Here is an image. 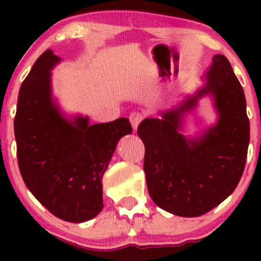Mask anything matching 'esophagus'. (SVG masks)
I'll return each instance as SVG.
<instances>
[{
    "instance_id": "34e87169",
    "label": "esophagus",
    "mask_w": 261,
    "mask_h": 261,
    "mask_svg": "<svg viewBox=\"0 0 261 261\" xmlns=\"http://www.w3.org/2000/svg\"><path fill=\"white\" fill-rule=\"evenodd\" d=\"M142 120V114L141 113H132L130 116H129V121L132 123V127H133L134 130L138 129V126L139 123L141 122Z\"/></svg>"
}]
</instances>
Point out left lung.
<instances>
[{
    "label": "left lung",
    "mask_w": 261,
    "mask_h": 261,
    "mask_svg": "<svg viewBox=\"0 0 261 261\" xmlns=\"http://www.w3.org/2000/svg\"><path fill=\"white\" fill-rule=\"evenodd\" d=\"M201 80L194 94L138 127L149 196L159 208L181 217L204 215L235 190L249 144L244 89L226 57L214 56ZM204 97L212 101L216 122L185 136L186 116Z\"/></svg>",
    "instance_id": "1"
}]
</instances>
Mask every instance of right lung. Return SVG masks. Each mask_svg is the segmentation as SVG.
Returning <instances> with one entry per match:
<instances>
[{
    "label": "right lung",
    "mask_w": 261,
    "mask_h": 261,
    "mask_svg": "<svg viewBox=\"0 0 261 261\" xmlns=\"http://www.w3.org/2000/svg\"><path fill=\"white\" fill-rule=\"evenodd\" d=\"M52 49L37 59L22 82L14 120L17 162L24 184L53 215L67 222L94 219L103 209L102 178L129 120L90 124L64 112L53 95Z\"/></svg>",
    "instance_id": "right-lung-1"
}]
</instances>
